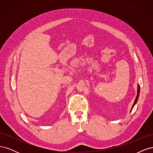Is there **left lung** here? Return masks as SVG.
<instances>
[{
	"mask_svg": "<svg viewBox=\"0 0 153 153\" xmlns=\"http://www.w3.org/2000/svg\"><path fill=\"white\" fill-rule=\"evenodd\" d=\"M139 94H140V85H138V86H137V94L136 98H135V101H134L133 105V106H132V107H131V110H130V112L132 110V109L133 108L134 106H135V105H136V103H137V101H138V97H139Z\"/></svg>",
	"mask_w": 153,
	"mask_h": 153,
	"instance_id": "8db88e82",
	"label": "left lung"
}]
</instances>
